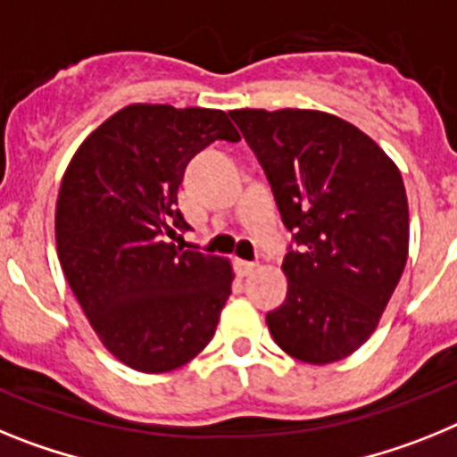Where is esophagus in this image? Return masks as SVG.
Wrapping results in <instances>:
<instances>
[{"instance_id":"1","label":"esophagus","mask_w":457,"mask_h":457,"mask_svg":"<svg viewBox=\"0 0 457 457\" xmlns=\"http://www.w3.org/2000/svg\"><path fill=\"white\" fill-rule=\"evenodd\" d=\"M234 269H237V273H239L241 278L251 276L253 271L257 269L255 262H245V260H234Z\"/></svg>"}]
</instances>
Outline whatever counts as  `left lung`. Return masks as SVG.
I'll use <instances>...</instances> for the list:
<instances>
[{"mask_svg": "<svg viewBox=\"0 0 457 457\" xmlns=\"http://www.w3.org/2000/svg\"><path fill=\"white\" fill-rule=\"evenodd\" d=\"M301 251L283 262L287 299L267 315L289 356L327 366L375 333L407 264L410 209L391 156L322 110H232Z\"/></svg>", "mask_w": 457, "mask_h": 457, "instance_id": "obj_1", "label": "left lung"}]
</instances>
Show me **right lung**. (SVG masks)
<instances>
[{"instance_id": "right-lung-1", "label": "right lung", "mask_w": 457, "mask_h": 457, "mask_svg": "<svg viewBox=\"0 0 457 457\" xmlns=\"http://www.w3.org/2000/svg\"><path fill=\"white\" fill-rule=\"evenodd\" d=\"M213 140L239 142L223 110L133 103L85 137L54 209L62 271L91 328L137 372H170L216 333L234 271L228 257L184 251V170Z\"/></svg>"}]
</instances>
